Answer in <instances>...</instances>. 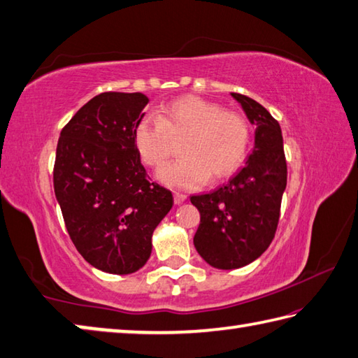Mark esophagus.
<instances>
[{
    "label": "esophagus",
    "instance_id": "obj_1",
    "mask_svg": "<svg viewBox=\"0 0 358 358\" xmlns=\"http://www.w3.org/2000/svg\"><path fill=\"white\" fill-rule=\"evenodd\" d=\"M187 195L186 194H181V192H175L173 194V200H175V205H181V203L186 201Z\"/></svg>",
    "mask_w": 358,
    "mask_h": 358
}]
</instances>
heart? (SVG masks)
<instances>
[{
	"label": "heart",
	"mask_w": 358,
	"mask_h": 358,
	"mask_svg": "<svg viewBox=\"0 0 358 358\" xmlns=\"http://www.w3.org/2000/svg\"><path fill=\"white\" fill-rule=\"evenodd\" d=\"M180 158L158 172L161 183L191 189L233 173L247 157L250 127L245 119L219 105L181 97L164 105L159 116H144L135 127V144L147 166L159 167L181 141Z\"/></svg>",
	"instance_id": "1"
}]
</instances>
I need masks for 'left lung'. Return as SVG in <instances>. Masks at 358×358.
<instances>
[{
	"instance_id": "left-lung-1",
	"label": "left lung",
	"mask_w": 358,
	"mask_h": 358,
	"mask_svg": "<svg viewBox=\"0 0 358 358\" xmlns=\"http://www.w3.org/2000/svg\"><path fill=\"white\" fill-rule=\"evenodd\" d=\"M231 96L256 125L255 149L225 186L192 195L200 225L194 236L199 255L214 268L233 270L251 264L275 237L287 164L281 127L261 103L239 93Z\"/></svg>"
}]
</instances>
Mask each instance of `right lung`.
I'll use <instances>...</instances> for the list:
<instances>
[{
    "label": "right lung",
    "mask_w": 358,
    "mask_h": 358,
    "mask_svg": "<svg viewBox=\"0 0 358 358\" xmlns=\"http://www.w3.org/2000/svg\"><path fill=\"white\" fill-rule=\"evenodd\" d=\"M147 103L143 93L94 96L62 130L55 153L54 192L68 234L90 265L111 275L144 267L153 231L173 205L135 144Z\"/></svg>",
    "instance_id": "add662e5"
}]
</instances>
